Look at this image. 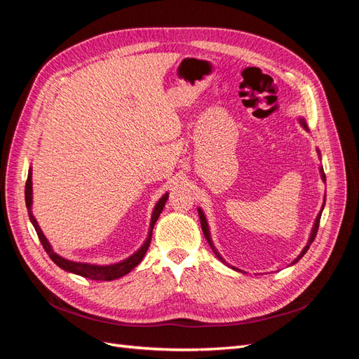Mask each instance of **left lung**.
I'll return each mask as SVG.
<instances>
[{
    "instance_id": "8db88e82",
    "label": "left lung",
    "mask_w": 359,
    "mask_h": 359,
    "mask_svg": "<svg viewBox=\"0 0 359 359\" xmlns=\"http://www.w3.org/2000/svg\"><path fill=\"white\" fill-rule=\"evenodd\" d=\"M299 124L307 130L309 132V127H307V124H306V121H304L302 118H299ZM318 154L320 156V153H319V149H318ZM319 172H320V178H322V181L323 182H327V177H325V173H323V168H319ZM323 206H325V199H323V205H322V208H320V211H319V214H318V217H316V220H314V224H313V229H311V233H310V238H309V243H307V245L302 248V252L299 253V256L293 260V262L290 264V265H293V264H297L298 260L307 253V250L310 248V244L314 241V238H316V233H318V229H319V223H320V215H322V211H323ZM198 212H199V219H201V226H202V232H203V235H205V238H206V241H208V244L211 245V248H212V252L215 253V256L219 257L222 262L224 264V265H227L226 264V260L220 256V253L217 252L215 250V247H214V244H212V240H211V233H210V227H208V222H206V217H205V214H203V211L201 210V208H198ZM229 268H232V269H235V271H238V273H244V271H241V269H238V268H233V266H231V265H227Z\"/></svg>"
}]
</instances>
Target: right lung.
I'll return each instance as SVG.
<instances>
[{"label": "right lung", "mask_w": 359, "mask_h": 359, "mask_svg": "<svg viewBox=\"0 0 359 359\" xmlns=\"http://www.w3.org/2000/svg\"><path fill=\"white\" fill-rule=\"evenodd\" d=\"M32 170L31 168L28 169V180H27V184H25V203H27V210H28V215H29V220L32 223V226H34V229L39 235V240L43 245V248H45V252L49 255V257L55 262L61 269L64 271H69V273H73V274H78V276H82L85 278H90V280H102V281H111V280H116L119 277H123L126 274H128L130 271H132L133 268H136L140 260L144 259L147 250L149 247V243H151V236H153V229H154V224L158 219L160 212L163 211V208H165L166 205V201L169 198V193H165L163 196L158 199V202L156 203L154 206V211H153V215H151V223H149V232H148V236L145 243L140 245L139 250H136V252L128 256L127 259L121 260V262H116V264H111V265H95V264H86V262H73V260H69L66 257H62L60 255H57L55 252L52 250V245L48 241V238L43 235L40 226L36 220V217L32 215V211H31V206H32Z\"/></svg>", "instance_id": "1"}]
</instances>
